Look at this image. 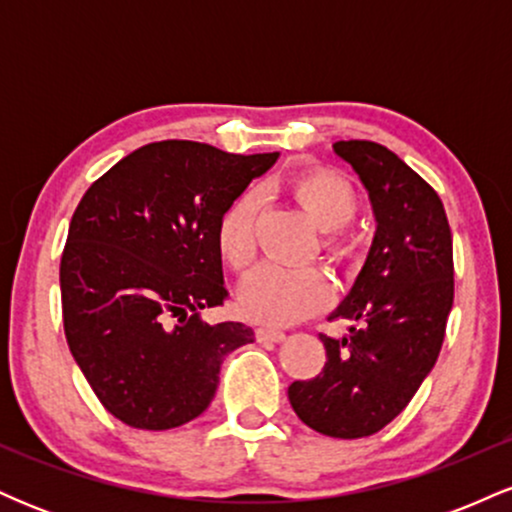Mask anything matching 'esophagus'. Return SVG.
Masks as SVG:
<instances>
[{"label":"esophagus","mask_w":512,"mask_h":512,"mask_svg":"<svg viewBox=\"0 0 512 512\" xmlns=\"http://www.w3.org/2000/svg\"><path fill=\"white\" fill-rule=\"evenodd\" d=\"M255 334H257V339H260V342H284V339H286V332L276 330V327H267V325L257 327Z\"/></svg>","instance_id":"34e87169"}]
</instances>
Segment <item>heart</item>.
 Wrapping results in <instances>:
<instances>
[{
    "mask_svg": "<svg viewBox=\"0 0 512 512\" xmlns=\"http://www.w3.org/2000/svg\"><path fill=\"white\" fill-rule=\"evenodd\" d=\"M296 202L325 231L327 257L337 264L356 262L361 245L346 231V223L358 211V192L344 175L334 170H305L286 182ZM260 199L255 192H243L223 211L216 231V243L223 262L233 269H245L255 257V221ZM332 286L317 267H284L262 264L240 286L238 303L245 315L267 325H291L315 313L330 301Z\"/></svg>",
    "mask_w": 512,
    "mask_h": 512,
    "instance_id": "b5f03b06",
    "label": "heart"
}]
</instances>
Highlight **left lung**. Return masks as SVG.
I'll return each instance as SVG.
<instances>
[{"instance_id":"8db88e82","label":"left lung","mask_w":512,"mask_h":512,"mask_svg":"<svg viewBox=\"0 0 512 512\" xmlns=\"http://www.w3.org/2000/svg\"><path fill=\"white\" fill-rule=\"evenodd\" d=\"M366 187L375 236L349 296L330 315L354 325L342 339L320 334V375L296 380L289 402L298 419L330 438H366L411 402L436 366L455 281L452 233L428 182L385 146L334 144Z\"/></svg>"}]
</instances>
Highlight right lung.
<instances>
[{
	"mask_svg": "<svg viewBox=\"0 0 512 512\" xmlns=\"http://www.w3.org/2000/svg\"><path fill=\"white\" fill-rule=\"evenodd\" d=\"M276 158L168 139L132 151L81 197L60 264L64 334L122 424L168 431L197 419L223 358L255 342L248 325H211L202 310L228 296L223 211Z\"/></svg>",
	"mask_w": 512,
	"mask_h": 512,
	"instance_id": "right-lung-1",
	"label": "right lung"
}]
</instances>
